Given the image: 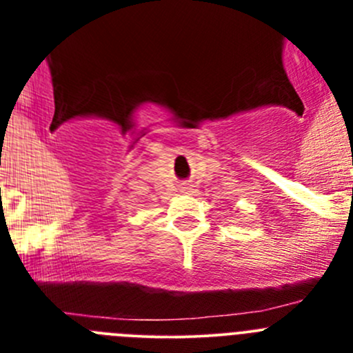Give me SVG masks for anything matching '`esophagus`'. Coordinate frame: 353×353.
Segmentation results:
<instances>
[{
    "mask_svg": "<svg viewBox=\"0 0 353 353\" xmlns=\"http://www.w3.org/2000/svg\"><path fill=\"white\" fill-rule=\"evenodd\" d=\"M182 192H189V187H182Z\"/></svg>",
    "mask_w": 353,
    "mask_h": 353,
    "instance_id": "1",
    "label": "esophagus"
}]
</instances>
